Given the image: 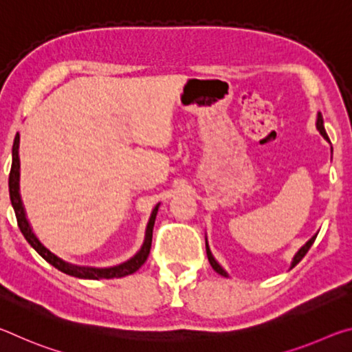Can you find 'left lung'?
Returning a JSON list of instances; mask_svg holds the SVG:
<instances>
[{"instance_id": "left-lung-1", "label": "left lung", "mask_w": 352, "mask_h": 352, "mask_svg": "<svg viewBox=\"0 0 352 352\" xmlns=\"http://www.w3.org/2000/svg\"><path fill=\"white\" fill-rule=\"evenodd\" d=\"M317 129L320 130V133L324 136V138L327 140V133H326V130H324V126H323V116H321V113H318V118H317ZM315 239H317V234H315L312 239H309L307 242H306V245H302L300 250H298V253L295 254V258H294V261H292V267L290 269H294V267L298 264V262H300L302 258H305L306 256V253L309 252V248L312 247V243L315 242ZM206 254H208V261H210V264H211V267L214 270H216L219 275H222V276H228V273H226L222 267H220L219 264H217V261L212 258V254H211V252H210V247H208V242H206Z\"/></svg>"}]
</instances>
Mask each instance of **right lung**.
Masks as SVG:
<instances>
[{"label": "right lung", "instance_id": "right-lung-1", "mask_svg": "<svg viewBox=\"0 0 352 352\" xmlns=\"http://www.w3.org/2000/svg\"><path fill=\"white\" fill-rule=\"evenodd\" d=\"M19 142H20V135H15L14 140V146H12V166H10V174H9V195H10V201L12 206H14L15 211V217H16V223L20 226V231L25 236V239L31 243V247L37 252L41 258L45 261L50 262L51 265H54L57 270H60L63 273H67L69 276L74 278H82V279H111V278H122L127 275H132L140 267L144 264L148 258V253H151V247H152V231H153V223H155V217H157L158 212V206L160 204L153 208L151 220L147 223V230H146V239L144 243L138 253H136L132 259H129L127 262H122V264L115 265V267H109V269H94V267H79V265H73L69 262H65L60 258H57L54 253H51L50 250L43 247L37 236L32 233L31 226H29V222L26 219L25 214V208H23L21 204V197L19 192V178H20V158H19Z\"/></svg>", "mask_w": 352, "mask_h": 352}]
</instances>
